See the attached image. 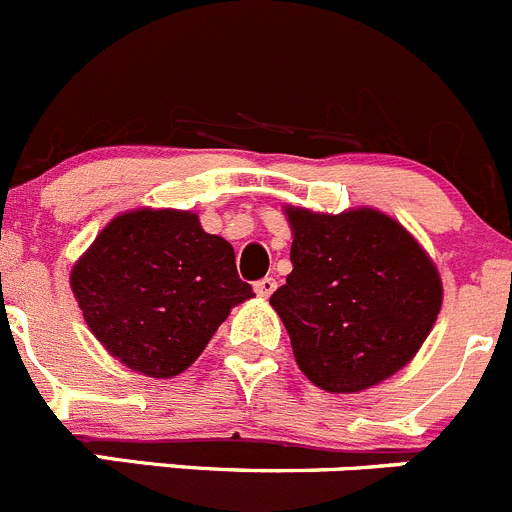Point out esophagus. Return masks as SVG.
Masks as SVG:
<instances>
[{
    "label": "esophagus",
    "instance_id": "1",
    "mask_svg": "<svg viewBox=\"0 0 512 512\" xmlns=\"http://www.w3.org/2000/svg\"><path fill=\"white\" fill-rule=\"evenodd\" d=\"M275 288H278L275 278H262L255 283V293L260 295V298H270V295L275 293Z\"/></svg>",
    "mask_w": 512,
    "mask_h": 512
}]
</instances>
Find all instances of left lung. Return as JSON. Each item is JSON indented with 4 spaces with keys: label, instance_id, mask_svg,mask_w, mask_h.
Returning a JSON list of instances; mask_svg holds the SVG:
<instances>
[{
    "label": "left lung",
    "instance_id": "1",
    "mask_svg": "<svg viewBox=\"0 0 512 512\" xmlns=\"http://www.w3.org/2000/svg\"><path fill=\"white\" fill-rule=\"evenodd\" d=\"M293 272L270 305L295 361L331 394L371 389L407 366L442 308V280L407 229L376 209L285 207Z\"/></svg>",
    "mask_w": 512,
    "mask_h": 512
}]
</instances>
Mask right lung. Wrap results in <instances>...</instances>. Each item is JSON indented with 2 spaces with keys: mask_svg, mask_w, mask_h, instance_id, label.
<instances>
[{
  "mask_svg": "<svg viewBox=\"0 0 512 512\" xmlns=\"http://www.w3.org/2000/svg\"><path fill=\"white\" fill-rule=\"evenodd\" d=\"M93 336L121 364L154 379L189 369L234 305L252 298L234 250L197 214H118L70 272Z\"/></svg>",
  "mask_w": 512,
  "mask_h": 512,
  "instance_id": "right-lung-1",
  "label": "right lung"
}]
</instances>
